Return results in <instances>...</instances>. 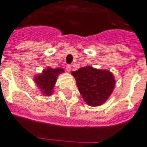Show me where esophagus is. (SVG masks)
<instances>
[{"label": "esophagus", "instance_id": "1", "mask_svg": "<svg viewBox=\"0 0 147 147\" xmlns=\"http://www.w3.org/2000/svg\"><path fill=\"white\" fill-rule=\"evenodd\" d=\"M71 70V65H67V66H66V71H67L68 72H70Z\"/></svg>", "mask_w": 147, "mask_h": 147}]
</instances>
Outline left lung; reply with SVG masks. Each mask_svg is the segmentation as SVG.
Instances as JSON below:
<instances>
[{
	"instance_id": "8db88e82",
	"label": "left lung",
	"mask_w": 147,
	"mask_h": 147,
	"mask_svg": "<svg viewBox=\"0 0 147 147\" xmlns=\"http://www.w3.org/2000/svg\"><path fill=\"white\" fill-rule=\"evenodd\" d=\"M85 102L91 107L104 104L113 93L115 76L108 70L86 65L71 72Z\"/></svg>"
}]
</instances>
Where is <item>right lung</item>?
<instances>
[{"instance_id": "1", "label": "right lung", "mask_w": 147, "mask_h": 147, "mask_svg": "<svg viewBox=\"0 0 147 147\" xmlns=\"http://www.w3.org/2000/svg\"><path fill=\"white\" fill-rule=\"evenodd\" d=\"M64 72L63 68H52L47 67L42 72L36 75L33 78L34 82L44 96H49L54 93V87L57 82V76Z\"/></svg>"}]
</instances>
